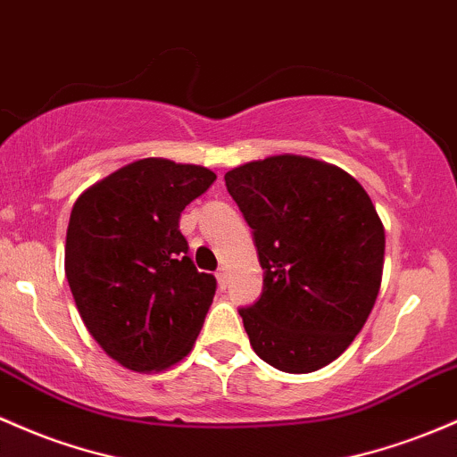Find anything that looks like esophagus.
Listing matches in <instances>:
<instances>
[{
  "label": "esophagus",
  "instance_id": "34e87169",
  "mask_svg": "<svg viewBox=\"0 0 457 457\" xmlns=\"http://www.w3.org/2000/svg\"><path fill=\"white\" fill-rule=\"evenodd\" d=\"M217 282H219L220 288H228V282H229L228 269H219L217 270Z\"/></svg>",
  "mask_w": 457,
  "mask_h": 457
}]
</instances>
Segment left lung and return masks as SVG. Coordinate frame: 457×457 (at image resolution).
I'll list each match as a JSON object with an SVG mask.
<instances>
[{
    "label": "left lung",
    "mask_w": 457,
    "mask_h": 457,
    "mask_svg": "<svg viewBox=\"0 0 457 457\" xmlns=\"http://www.w3.org/2000/svg\"><path fill=\"white\" fill-rule=\"evenodd\" d=\"M253 229L262 295L240 308L255 353L284 373L334 362L367 323L384 269V225L355 178L305 155L225 173Z\"/></svg>",
    "instance_id": "obj_1"
}]
</instances>
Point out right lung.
<instances>
[{
	"instance_id": "right-lung-1",
	"label": "right lung",
	"mask_w": 457,
	"mask_h": 457,
	"mask_svg": "<svg viewBox=\"0 0 457 457\" xmlns=\"http://www.w3.org/2000/svg\"><path fill=\"white\" fill-rule=\"evenodd\" d=\"M217 179L210 169L143 158L73 204L64 273L78 312L112 360L137 373L187 358L217 279L199 273L179 214Z\"/></svg>"
}]
</instances>
